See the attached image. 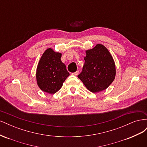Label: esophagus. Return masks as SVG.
Here are the masks:
<instances>
[{
	"instance_id": "esophagus-1",
	"label": "esophagus",
	"mask_w": 147,
	"mask_h": 147,
	"mask_svg": "<svg viewBox=\"0 0 147 147\" xmlns=\"http://www.w3.org/2000/svg\"><path fill=\"white\" fill-rule=\"evenodd\" d=\"M78 74H79V72H78V71H76V72H75L72 73V75H75V76H77V75H78Z\"/></svg>"
}]
</instances>
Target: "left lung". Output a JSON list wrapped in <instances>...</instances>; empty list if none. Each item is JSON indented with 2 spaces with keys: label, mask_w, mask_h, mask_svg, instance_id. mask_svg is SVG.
<instances>
[{
  "label": "left lung",
  "mask_w": 147,
  "mask_h": 147,
  "mask_svg": "<svg viewBox=\"0 0 147 147\" xmlns=\"http://www.w3.org/2000/svg\"><path fill=\"white\" fill-rule=\"evenodd\" d=\"M85 52V62L78 77L92 92L106 90L116 76V67L112 55L102 44H97Z\"/></svg>",
  "instance_id": "1"
}]
</instances>
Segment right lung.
I'll return each instance as SVG.
<instances>
[{
	"mask_svg": "<svg viewBox=\"0 0 147 147\" xmlns=\"http://www.w3.org/2000/svg\"><path fill=\"white\" fill-rule=\"evenodd\" d=\"M61 56L62 53L49 48L40 59L36 70V80L42 91L55 94L69 76L65 65L61 61Z\"/></svg>",
	"mask_w": 147,
	"mask_h": 147,
	"instance_id": "add662e5",
	"label": "right lung"
}]
</instances>
